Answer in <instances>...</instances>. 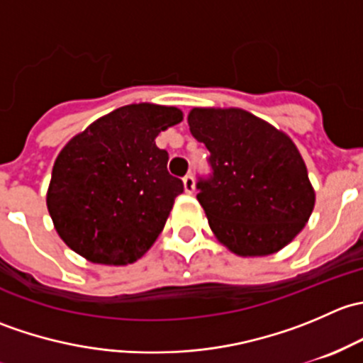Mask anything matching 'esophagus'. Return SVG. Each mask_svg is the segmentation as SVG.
<instances>
[{
  "mask_svg": "<svg viewBox=\"0 0 363 363\" xmlns=\"http://www.w3.org/2000/svg\"><path fill=\"white\" fill-rule=\"evenodd\" d=\"M182 182H184L186 193H193V191H195V179H193L191 174L184 175V179H182Z\"/></svg>",
  "mask_w": 363,
  "mask_h": 363,
  "instance_id": "34e87169",
  "label": "esophagus"
}]
</instances>
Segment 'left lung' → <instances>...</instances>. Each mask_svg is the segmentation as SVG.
<instances>
[{"label":"left lung","mask_w":363,"mask_h":363,"mask_svg":"<svg viewBox=\"0 0 363 363\" xmlns=\"http://www.w3.org/2000/svg\"><path fill=\"white\" fill-rule=\"evenodd\" d=\"M188 123L208 151L211 174L196 181V199L216 237L239 256L283 250L314 208L291 138L240 108H193Z\"/></svg>","instance_id":"1"}]
</instances>
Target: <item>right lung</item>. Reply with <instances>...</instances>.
<instances>
[{
	"mask_svg": "<svg viewBox=\"0 0 363 363\" xmlns=\"http://www.w3.org/2000/svg\"><path fill=\"white\" fill-rule=\"evenodd\" d=\"M181 121L175 107L126 105L65 145L47 207L68 247L93 263L126 265L152 246L184 191L155 138Z\"/></svg>",
	"mask_w": 363,
	"mask_h": 363,
	"instance_id": "obj_1",
	"label": "right lung"
}]
</instances>
